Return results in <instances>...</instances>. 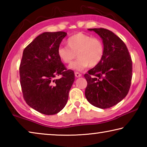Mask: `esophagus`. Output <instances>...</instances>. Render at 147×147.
Masks as SVG:
<instances>
[{
  "instance_id": "obj_1",
  "label": "esophagus",
  "mask_w": 147,
  "mask_h": 147,
  "mask_svg": "<svg viewBox=\"0 0 147 147\" xmlns=\"http://www.w3.org/2000/svg\"><path fill=\"white\" fill-rule=\"evenodd\" d=\"M74 74H75V76L76 77V78H79V77L82 76V74L79 73H77V72H76V73H74Z\"/></svg>"
}]
</instances>
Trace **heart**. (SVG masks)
I'll list each match as a JSON object with an SVG mask.
<instances>
[{"label": "heart", "mask_w": 147, "mask_h": 147, "mask_svg": "<svg viewBox=\"0 0 147 147\" xmlns=\"http://www.w3.org/2000/svg\"><path fill=\"white\" fill-rule=\"evenodd\" d=\"M67 45L59 46L58 55L65 63L70 64L76 58L78 59L69 66L77 71H82L88 65L93 67L100 63L104 54V45L100 38L84 33H77L71 36L67 41Z\"/></svg>", "instance_id": "obj_1"}]
</instances>
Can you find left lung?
Returning a JSON list of instances; mask_svg holds the SVG:
<instances>
[{"instance_id": "1", "label": "left lung", "mask_w": 147, "mask_h": 147, "mask_svg": "<svg viewBox=\"0 0 147 147\" xmlns=\"http://www.w3.org/2000/svg\"><path fill=\"white\" fill-rule=\"evenodd\" d=\"M100 36L104 45L101 61L84 74L85 95L92 105L106 109L127 95L132 78V61L125 43L109 30L90 28Z\"/></svg>"}]
</instances>
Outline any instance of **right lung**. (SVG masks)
<instances>
[{
  "instance_id": "add662e5",
  "label": "right lung",
  "mask_w": 147,
  "mask_h": 147,
  "mask_svg": "<svg viewBox=\"0 0 147 147\" xmlns=\"http://www.w3.org/2000/svg\"><path fill=\"white\" fill-rule=\"evenodd\" d=\"M67 36L64 32H44L24 49L19 67L20 83L26 104L45 115H54L66 105L74 74L58 55ZM61 75L60 79L56 76Z\"/></svg>"
}]
</instances>
